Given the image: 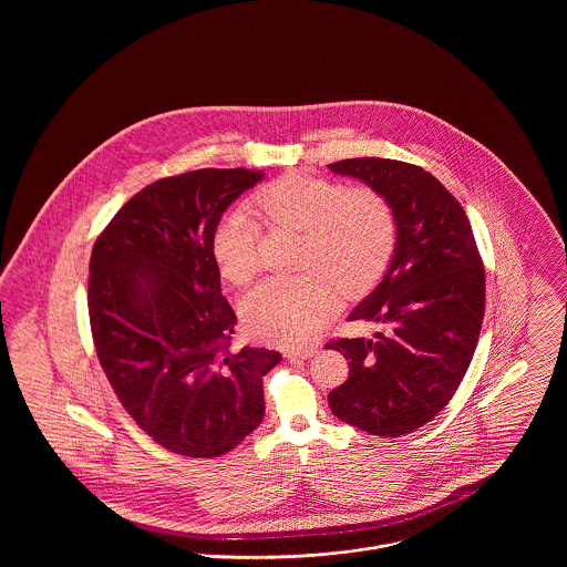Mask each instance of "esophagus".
<instances>
[{"label":"esophagus","instance_id":"esophagus-1","mask_svg":"<svg viewBox=\"0 0 567 567\" xmlns=\"http://www.w3.org/2000/svg\"><path fill=\"white\" fill-rule=\"evenodd\" d=\"M315 352H317V347H308V349L287 351L285 352V357H287V359H310V357H315Z\"/></svg>","mask_w":567,"mask_h":567}]
</instances>
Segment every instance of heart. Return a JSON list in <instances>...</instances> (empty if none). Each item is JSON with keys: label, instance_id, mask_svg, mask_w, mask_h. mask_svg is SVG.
I'll use <instances>...</instances> for the list:
<instances>
[{"label": "heart", "instance_id": "b5f03b06", "mask_svg": "<svg viewBox=\"0 0 567 567\" xmlns=\"http://www.w3.org/2000/svg\"><path fill=\"white\" fill-rule=\"evenodd\" d=\"M255 208L271 227L301 231L296 276H268L240 299L244 329L280 347L306 344L338 306V289L363 296L386 270L395 248V218L382 195L347 189L310 174H289L255 195ZM259 223L231 210L216 223L213 257L231 282L259 268Z\"/></svg>", "mask_w": 567, "mask_h": 567}]
</instances>
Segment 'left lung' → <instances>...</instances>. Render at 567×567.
<instances>
[{
	"label": "left lung",
	"instance_id": "obj_1",
	"mask_svg": "<svg viewBox=\"0 0 567 567\" xmlns=\"http://www.w3.org/2000/svg\"><path fill=\"white\" fill-rule=\"evenodd\" d=\"M327 167L382 195L398 231L382 280L349 315L389 331L327 344L351 368L327 400L352 427L398 437L430 423L470 368L485 317L483 259L465 210L423 167L380 157Z\"/></svg>",
	"mask_w": 567,
	"mask_h": 567
}]
</instances>
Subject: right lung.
<instances>
[{
  "label": "right lung",
  "mask_w": 567,
  "mask_h": 567,
  "mask_svg": "<svg viewBox=\"0 0 567 567\" xmlns=\"http://www.w3.org/2000/svg\"><path fill=\"white\" fill-rule=\"evenodd\" d=\"M261 169H195L135 193L95 240L89 319L97 359L137 427L185 457H220L266 414L264 377L282 359L229 351L213 231Z\"/></svg>",
  "instance_id": "right-lung-1"
}]
</instances>
